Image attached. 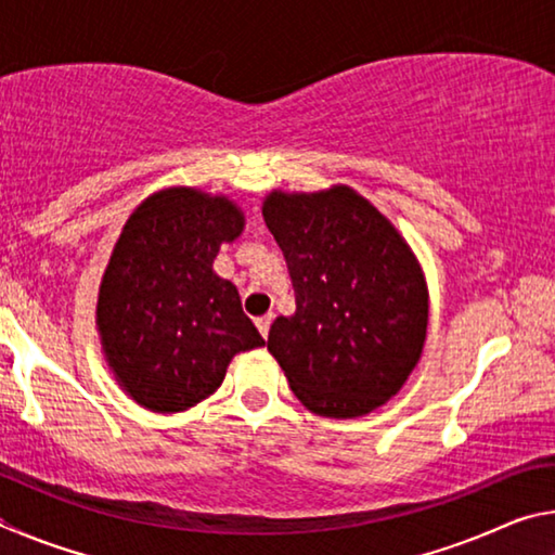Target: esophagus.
<instances>
[{
    "mask_svg": "<svg viewBox=\"0 0 555 555\" xmlns=\"http://www.w3.org/2000/svg\"><path fill=\"white\" fill-rule=\"evenodd\" d=\"M255 325H257V331L261 333V337H267L269 335V325H271V315H259L257 321H255Z\"/></svg>",
    "mask_w": 555,
    "mask_h": 555,
    "instance_id": "obj_1",
    "label": "esophagus"
}]
</instances>
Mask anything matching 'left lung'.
Returning <instances> with one entry per match:
<instances>
[{
	"label": "left lung",
	"mask_w": 555,
	"mask_h": 555,
	"mask_svg": "<svg viewBox=\"0 0 555 555\" xmlns=\"http://www.w3.org/2000/svg\"><path fill=\"white\" fill-rule=\"evenodd\" d=\"M264 222L284 251L296 313L267 347L308 411L354 418L382 406L416 367L428 288L406 240L347 185L271 191Z\"/></svg>",
	"instance_id": "1"
}]
</instances>
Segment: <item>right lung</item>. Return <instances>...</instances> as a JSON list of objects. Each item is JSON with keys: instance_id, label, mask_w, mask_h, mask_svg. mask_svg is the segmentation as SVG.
Here are the masks:
<instances>
[{"instance_id": "add662e5", "label": "right lung", "mask_w": 555, "mask_h": 555, "mask_svg": "<svg viewBox=\"0 0 555 555\" xmlns=\"http://www.w3.org/2000/svg\"><path fill=\"white\" fill-rule=\"evenodd\" d=\"M244 230L224 195L166 188L129 215L98 296V331L115 379L139 406L176 413L208 399L237 352L264 345L237 286L212 271Z\"/></svg>"}]
</instances>
